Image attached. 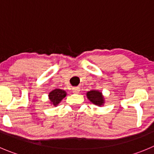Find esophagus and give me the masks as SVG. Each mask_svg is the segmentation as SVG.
Returning a JSON list of instances; mask_svg holds the SVG:
<instances>
[{
	"instance_id": "34e87169",
	"label": "esophagus",
	"mask_w": 154,
	"mask_h": 154,
	"mask_svg": "<svg viewBox=\"0 0 154 154\" xmlns=\"http://www.w3.org/2000/svg\"><path fill=\"white\" fill-rule=\"evenodd\" d=\"M79 91H80V88L79 87H75V88H72L73 93L78 94V93H79Z\"/></svg>"
}]
</instances>
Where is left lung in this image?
Here are the masks:
<instances>
[{
    "label": "left lung",
    "mask_w": 154,
    "mask_h": 154,
    "mask_svg": "<svg viewBox=\"0 0 154 154\" xmlns=\"http://www.w3.org/2000/svg\"><path fill=\"white\" fill-rule=\"evenodd\" d=\"M88 99L93 104L98 106H103L105 103V98L103 97L102 92L97 90L89 91L86 93Z\"/></svg>",
    "instance_id": "left-lung-1"
}]
</instances>
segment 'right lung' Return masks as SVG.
Returning a JSON list of instances; mask_svg holds the SVG:
<instances>
[{
    "label": "right lung",
    "mask_w": 154,
    "mask_h": 154,
    "mask_svg": "<svg viewBox=\"0 0 154 154\" xmlns=\"http://www.w3.org/2000/svg\"><path fill=\"white\" fill-rule=\"evenodd\" d=\"M66 96V91L59 88L54 89V90L51 91L48 94L49 103H51L52 106H57L58 104L62 101V100Z\"/></svg>",
    "instance_id": "add662e5"
}]
</instances>
